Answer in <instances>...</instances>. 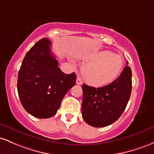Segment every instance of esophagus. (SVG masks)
Instances as JSON below:
<instances>
[{
  "label": "esophagus",
  "mask_w": 154,
  "mask_h": 154,
  "mask_svg": "<svg viewBox=\"0 0 154 154\" xmlns=\"http://www.w3.org/2000/svg\"><path fill=\"white\" fill-rule=\"evenodd\" d=\"M76 84H79V85H81V84H83V82L81 79L80 76H77V79H76Z\"/></svg>",
  "instance_id": "1"
}]
</instances>
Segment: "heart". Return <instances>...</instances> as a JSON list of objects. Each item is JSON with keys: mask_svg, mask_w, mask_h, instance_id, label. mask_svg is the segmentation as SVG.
<instances>
[{"mask_svg": "<svg viewBox=\"0 0 154 154\" xmlns=\"http://www.w3.org/2000/svg\"><path fill=\"white\" fill-rule=\"evenodd\" d=\"M86 65L82 72L84 80L90 85L102 86L116 79L123 67L124 60L120 55L109 51L92 53L86 57Z\"/></svg>", "mask_w": 154, "mask_h": 154, "instance_id": "1", "label": "heart"}]
</instances>
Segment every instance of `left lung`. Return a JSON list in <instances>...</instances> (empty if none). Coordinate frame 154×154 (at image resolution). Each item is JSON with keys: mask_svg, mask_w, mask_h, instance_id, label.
Masks as SVG:
<instances>
[{"mask_svg": "<svg viewBox=\"0 0 154 154\" xmlns=\"http://www.w3.org/2000/svg\"><path fill=\"white\" fill-rule=\"evenodd\" d=\"M82 89V116L86 123L94 127L114 123L123 113L130 97V67L126 66L121 75L108 85L95 88L83 84Z\"/></svg>", "mask_w": 154, "mask_h": 154, "instance_id": "left-lung-1", "label": "left lung"}]
</instances>
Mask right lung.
<instances>
[{"label": "right lung", "instance_id": "add662e5", "mask_svg": "<svg viewBox=\"0 0 154 154\" xmlns=\"http://www.w3.org/2000/svg\"><path fill=\"white\" fill-rule=\"evenodd\" d=\"M48 38L38 41L26 54L20 67L17 91L22 106L32 116L48 119L56 114L61 102L75 85V72L58 68Z\"/></svg>", "mask_w": 154, "mask_h": 154}]
</instances>
